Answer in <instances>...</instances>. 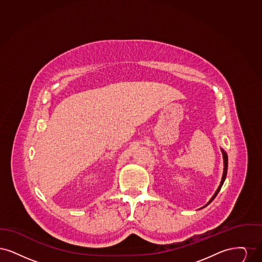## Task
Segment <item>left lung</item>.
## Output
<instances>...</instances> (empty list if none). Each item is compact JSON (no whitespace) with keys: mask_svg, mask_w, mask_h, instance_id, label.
I'll return each mask as SVG.
<instances>
[{"mask_svg":"<svg viewBox=\"0 0 262 262\" xmlns=\"http://www.w3.org/2000/svg\"><path fill=\"white\" fill-rule=\"evenodd\" d=\"M222 154H223V159H224V172H223V177H222V181H221V184H220V186L219 187L217 188V190H216V192L214 193V195L212 196L211 200L208 201V203L206 204V205H208L210 202H211L212 200H214L215 198H216V195L218 194V192L220 191V189H221V187L223 186V184H224L225 179H226V176H227V170H228V155H227V153L225 152L224 150L222 149ZM205 205V206H206ZM204 206V207H205Z\"/></svg>","mask_w":262,"mask_h":262,"instance_id":"1","label":"left lung"}]
</instances>
